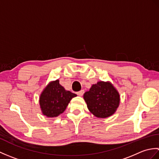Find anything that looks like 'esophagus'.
Listing matches in <instances>:
<instances>
[{
    "label": "esophagus",
    "mask_w": 159,
    "mask_h": 159,
    "mask_svg": "<svg viewBox=\"0 0 159 159\" xmlns=\"http://www.w3.org/2000/svg\"><path fill=\"white\" fill-rule=\"evenodd\" d=\"M85 93V91H84L83 89V90H80V92H77L76 93H77V95H79V96H82L83 95V93Z\"/></svg>",
    "instance_id": "34e87169"
}]
</instances>
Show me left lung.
<instances>
[{"instance_id":"1","label":"left lung","mask_w":159,"mask_h":159,"mask_svg":"<svg viewBox=\"0 0 159 159\" xmlns=\"http://www.w3.org/2000/svg\"><path fill=\"white\" fill-rule=\"evenodd\" d=\"M83 98L94 116L107 118L116 113L120 105V96L111 82L98 81L84 93Z\"/></svg>"}]
</instances>
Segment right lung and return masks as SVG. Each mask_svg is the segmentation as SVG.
<instances>
[{"label":"right lung","mask_w":159,"mask_h":159,"mask_svg":"<svg viewBox=\"0 0 159 159\" xmlns=\"http://www.w3.org/2000/svg\"><path fill=\"white\" fill-rule=\"evenodd\" d=\"M76 94L67 91L59 84V80L50 82L39 96L42 113L48 117H55L64 112L70 100Z\"/></svg>","instance_id":"add662e5"}]
</instances>
